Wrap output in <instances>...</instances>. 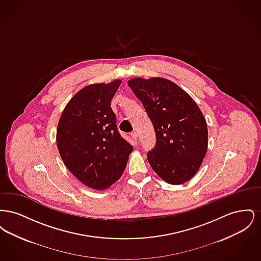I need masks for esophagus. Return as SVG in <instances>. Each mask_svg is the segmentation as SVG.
I'll use <instances>...</instances> for the list:
<instances>
[{
    "instance_id": "obj_1",
    "label": "esophagus",
    "mask_w": 261,
    "mask_h": 261,
    "mask_svg": "<svg viewBox=\"0 0 261 261\" xmlns=\"http://www.w3.org/2000/svg\"><path fill=\"white\" fill-rule=\"evenodd\" d=\"M131 137H132V139H133V140H135V141H136L137 138H138V134H137V132H133V133H131Z\"/></svg>"
}]
</instances>
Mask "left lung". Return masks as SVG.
<instances>
[{"label": "left lung", "instance_id": "obj_1", "mask_svg": "<svg viewBox=\"0 0 261 261\" xmlns=\"http://www.w3.org/2000/svg\"><path fill=\"white\" fill-rule=\"evenodd\" d=\"M128 86L140 99L156 137L148 161L166 183L183 184L199 170L206 154L208 132L203 114L189 94L172 81L133 78Z\"/></svg>", "mask_w": 261, "mask_h": 261}]
</instances>
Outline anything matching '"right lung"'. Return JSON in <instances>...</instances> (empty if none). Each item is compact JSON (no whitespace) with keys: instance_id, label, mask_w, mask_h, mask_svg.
<instances>
[{"instance_id":"right-lung-1","label":"right lung","mask_w":261,"mask_h":261,"mask_svg":"<svg viewBox=\"0 0 261 261\" xmlns=\"http://www.w3.org/2000/svg\"><path fill=\"white\" fill-rule=\"evenodd\" d=\"M120 80L91 84L64 108L57 146L67 169L84 185L105 190L124 172L133 147L121 137L111 101Z\"/></svg>"}]
</instances>
